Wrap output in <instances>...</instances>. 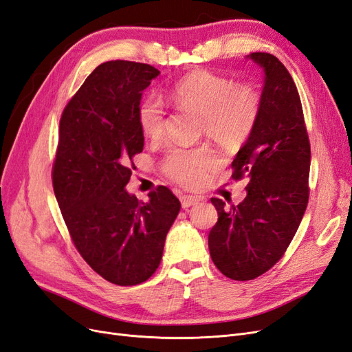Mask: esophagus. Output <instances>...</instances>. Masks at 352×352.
<instances>
[{
  "label": "esophagus",
  "instance_id": "obj_1",
  "mask_svg": "<svg viewBox=\"0 0 352 352\" xmlns=\"http://www.w3.org/2000/svg\"><path fill=\"white\" fill-rule=\"evenodd\" d=\"M199 201H201V197H197V195H184V197H180V202H182V207L184 208H188L190 206H195V204H198Z\"/></svg>",
  "mask_w": 352,
  "mask_h": 352
}]
</instances>
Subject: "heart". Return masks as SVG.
Here are the masks:
<instances>
[{
    "mask_svg": "<svg viewBox=\"0 0 352 352\" xmlns=\"http://www.w3.org/2000/svg\"><path fill=\"white\" fill-rule=\"evenodd\" d=\"M170 97L180 107L199 114L206 135L226 148L248 140L261 109L257 91L247 85H233L229 79L206 70L179 79L170 88ZM138 123L145 136L158 140L166 124L162 100L155 95L145 97L138 107ZM214 162V155L204 148H172L163 160V170L180 185L197 186Z\"/></svg>",
    "mask_w": 352,
    "mask_h": 352,
    "instance_id": "heart-1",
    "label": "heart"
}]
</instances>
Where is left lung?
I'll use <instances>...</instances> for the list:
<instances>
[{
	"label": "left lung",
	"instance_id": "left-lung-1",
	"mask_svg": "<svg viewBox=\"0 0 352 352\" xmlns=\"http://www.w3.org/2000/svg\"><path fill=\"white\" fill-rule=\"evenodd\" d=\"M247 58L264 72L258 120L232 162L233 179L248 177L247 197L226 207L211 198L219 220L208 233L216 267L233 280H251L278 263L308 202L311 151L294 79L269 52Z\"/></svg>",
	"mask_w": 352,
	"mask_h": 352
}]
</instances>
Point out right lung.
<instances>
[{"label":"right lung","instance_id":"right-lung-1","mask_svg":"<svg viewBox=\"0 0 352 352\" xmlns=\"http://www.w3.org/2000/svg\"><path fill=\"white\" fill-rule=\"evenodd\" d=\"M158 74L144 63H102L60 120L52 186L63 219L83 260L120 286L142 283L154 274L180 210L166 186L148 194L146 202L124 188L132 176V157L144 150L138 107Z\"/></svg>","mask_w":352,"mask_h":352}]
</instances>
